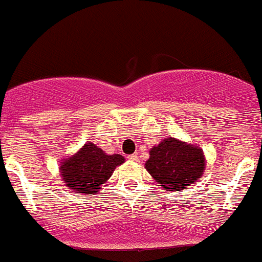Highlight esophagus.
<instances>
[{
    "label": "esophagus",
    "mask_w": 262,
    "mask_h": 262,
    "mask_svg": "<svg viewBox=\"0 0 262 262\" xmlns=\"http://www.w3.org/2000/svg\"><path fill=\"white\" fill-rule=\"evenodd\" d=\"M128 159L131 160V161H138V156H136V155H131V156H128Z\"/></svg>",
    "instance_id": "esophagus-1"
}]
</instances>
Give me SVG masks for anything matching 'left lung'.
<instances>
[{
    "label": "left lung",
    "mask_w": 262,
    "mask_h": 262,
    "mask_svg": "<svg viewBox=\"0 0 262 262\" xmlns=\"http://www.w3.org/2000/svg\"><path fill=\"white\" fill-rule=\"evenodd\" d=\"M144 166L164 190L178 191L200 181L206 169V157L196 144L165 138L149 149Z\"/></svg>",
    "instance_id": "obj_1"
}]
</instances>
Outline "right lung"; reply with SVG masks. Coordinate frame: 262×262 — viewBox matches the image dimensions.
I'll return each mask as SVG.
<instances>
[{
    "instance_id": "right-lung-1",
    "label": "right lung",
    "mask_w": 262,
    "mask_h": 262,
    "mask_svg": "<svg viewBox=\"0 0 262 262\" xmlns=\"http://www.w3.org/2000/svg\"><path fill=\"white\" fill-rule=\"evenodd\" d=\"M124 163L122 155H107L94 143H85L82 147L60 163V176L73 193L94 194L106 185L115 168Z\"/></svg>"
}]
</instances>
